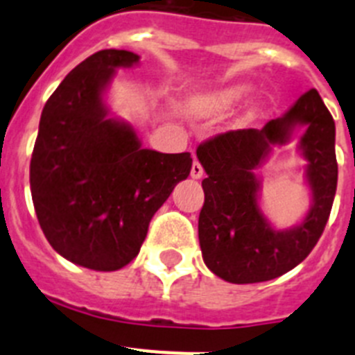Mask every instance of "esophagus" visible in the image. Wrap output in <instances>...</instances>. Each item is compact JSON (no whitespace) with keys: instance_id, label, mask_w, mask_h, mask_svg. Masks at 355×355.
<instances>
[{"instance_id":"1","label":"esophagus","mask_w":355,"mask_h":355,"mask_svg":"<svg viewBox=\"0 0 355 355\" xmlns=\"http://www.w3.org/2000/svg\"><path fill=\"white\" fill-rule=\"evenodd\" d=\"M190 174H192L193 180H200V178L205 175V168H202V165H200L197 159L192 163V172H190Z\"/></svg>"}]
</instances>
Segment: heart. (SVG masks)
<instances>
[{
    "label": "heart",
    "instance_id": "heart-1",
    "mask_svg": "<svg viewBox=\"0 0 355 355\" xmlns=\"http://www.w3.org/2000/svg\"><path fill=\"white\" fill-rule=\"evenodd\" d=\"M249 85H229V87L218 89L215 92L196 97L192 101V112L196 115H202V117L222 115L225 112H229V110H233L240 101H243L249 96Z\"/></svg>",
    "mask_w": 355,
    "mask_h": 355
}]
</instances>
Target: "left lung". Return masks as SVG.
I'll return each instance as SVG.
<instances>
[{
    "mask_svg": "<svg viewBox=\"0 0 355 355\" xmlns=\"http://www.w3.org/2000/svg\"><path fill=\"white\" fill-rule=\"evenodd\" d=\"M304 125L300 150L308 162L312 206L304 220L275 230L259 206L261 182L253 174L274 145H284ZM336 128L315 89L307 90L283 117L261 130L216 135L197 147L205 168V206L199 215V243L206 266L233 284L263 283L302 263L320 240L336 196Z\"/></svg>",
    "mask_w": 355,
    "mask_h": 355,
    "instance_id": "obj_1",
    "label": "left lung"
}]
</instances>
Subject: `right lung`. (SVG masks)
<instances>
[{"label":"right lung","mask_w":355,"mask_h":355,"mask_svg":"<svg viewBox=\"0 0 355 355\" xmlns=\"http://www.w3.org/2000/svg\"><path fill=\"white\" fill-rule=\"evenodd\" d=\"M140 56L103 49L72 69L40 115L30 163L31 199L56 252L112 272L139 254L149 222L192 168L190 153L144 149L131 124L110 117L115 69Z\"/></svg>","instance_id":"1"}]
</instances>
